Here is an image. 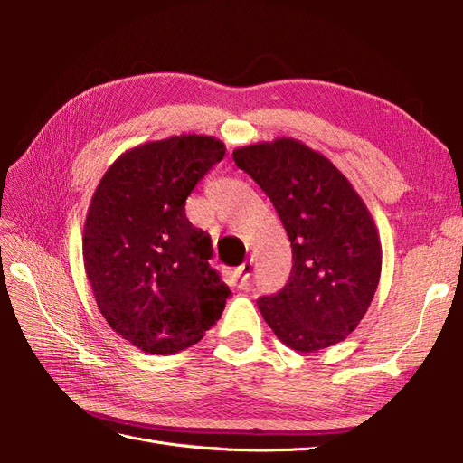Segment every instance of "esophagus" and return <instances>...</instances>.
<instances>
[{
	"instance_id": "34e87169",
	"label": "esophagus",
	"mask_w": 463,
	"mask_h": 463,
	"mask_svg": "<svg viewBox=\"0 0 463 463\" xmlns=\"http://www.w3.org/2000/svg\"><path fill=\"white\" fill-rule=\"evenodd\" d=\"M250 272H253V264H250V262H243L240 269H235V274H237V278H240L241 286H245L249 282Z\"/></svg>"
}]
</instances>
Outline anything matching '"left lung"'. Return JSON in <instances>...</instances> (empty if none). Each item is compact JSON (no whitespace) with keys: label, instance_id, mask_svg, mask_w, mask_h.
<instances>
[{"label":"left lung","instance_id":"1","mask_svg":"<svg viewBox=\"0 0 463 463\" xmlns=\"http://www.w3.org/2000/svg\"><path fill=\"white\" fill-rule=\"evenodd\" d=\"M257 181L291 243L282 291L257 301L278 340L313 354L345 340L365 317L381 279L383 247L367 204L326 156L296 138L233 150Z\"/></svg>","mask_w":463,"mask_h":463}]
</instances>
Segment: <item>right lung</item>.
Here are the masks:
<instances>
[{
  "label": "right lung",
  "mask_w": 463,
  "mask_h": 463,
  "mask_svg": "<svg viewBox=\"0 0 463 463\" xmlns=\"http://www.w3.org/2000/svg\"><path fill=\"white\" fill-rule=\"evenodd\" d=\"M223 154V143L206 135L138 145L108 167L92 194L82 259L96 305L146 354L197 344L232 293L208 264L210 237L185 216L191 191Z\"/></svg>",
  "instance_id": "1"
}]
</instances>
